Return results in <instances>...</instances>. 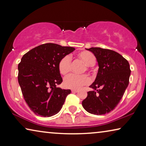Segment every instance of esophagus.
<instances>
[{
  "label": "esophagus",
  "mask_w": 146,
  "mask_h": 146,
  "mask_svg": "<svg viewBox=\"0 0 146 146\" xmlns=\"http://www.w3.org/2000/svg\"><path fill=\"white\" fill-rule=\"evenodd\" d=\"M78 90H71V92H73V93H76V92H78Z\"/></svg>",
  "instance_id": "1"
}]
</instances>
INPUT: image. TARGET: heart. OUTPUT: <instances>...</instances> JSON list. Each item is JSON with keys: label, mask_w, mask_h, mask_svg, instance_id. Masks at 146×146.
Returning <instances> with one entry per match:
<instances>
[{"label": "heart", "mask_w": 146, "mask_h": 146, "mask_svg": "<svg viewBox=\"0 0 146 146\" xmlns=\"http://www.w3.org/2000/svg\"><path fill=\"white\" fill-rule=\"evenodd\" d=\"M79 60L86 64V71L90 70V66L95 65L96 57L92 53L88 51H84L76 55ZM58 71L61 75H66L70 73L71 68V59L70 56L65 55L62 57L58 63ZM90 80L86 75H78L75 74H70L66 76L64 79V85L66 88L79 89L84 86L90 84Z\"/></svg>", "instance_id": "1"}]
</instances>
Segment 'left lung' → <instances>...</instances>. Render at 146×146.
<instances>
[{"label":"left lung","instance_id":"8db88e82","mask_svg":"<svg viewBox=\"0 0 146 146\" xmlns=\"http://www.w3.org/2000/svg\"><path fill=\"white\" fill-rule=\"evenodd\" d=\"M97 58L98 66L96 79L90 87L82 106L88 113L101 115L115 109L129 84L131 70L128 61L115 51L101 48L86 49Z\"/></svg>","mask_w":146,"mask_h":146}]
</instances>
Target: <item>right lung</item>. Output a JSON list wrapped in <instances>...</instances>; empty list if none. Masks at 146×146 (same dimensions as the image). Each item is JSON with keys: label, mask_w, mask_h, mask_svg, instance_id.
I'll return each mask as SVG.
<instances>
[{"label": "right lung", "mask_w": 146, "mask_h": 146, "mask_svg": "<svg viewBox=\"0 0 146 146\" xmlns=\"http://www.w3.org/2000/svg\"><path fill=\"white\" fill-rule=\"evenodd\" d=\"M75 48L46 43L23 55L18 66V81L24 100L36 115L51 117L61 110L70 90L56 88L62 82L58 63Z\"/></svg>", "instance_id": "1"}]
</instances>
